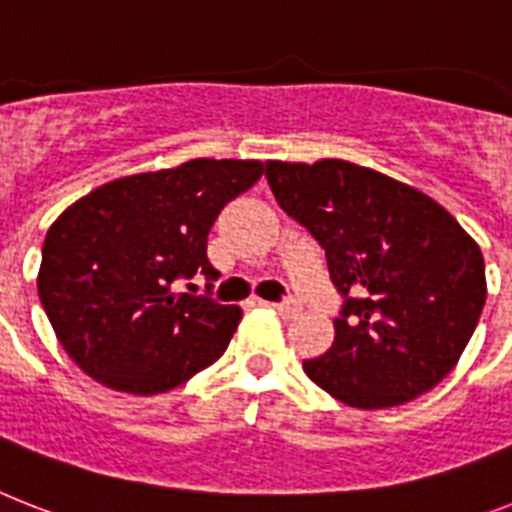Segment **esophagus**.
<instances>
[{
	"mask_svg": "<svg viewBox=\"0 0 512 512\" xmlns=\"http://www.w3.org/2000/svg\"><path fill=\"white\" fill-rule=\"evenodd\" d=\"M273 310H278L281 315H297L299 313V299L297 297H286L281 299V302H273Z\"/></svg>",
	"mask_w": 512,
	"mask_h": 512,
	"instance_id": "obj_1",
	"label": "esophagus"
}]
</instances>
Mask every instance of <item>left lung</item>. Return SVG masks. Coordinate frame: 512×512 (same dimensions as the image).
I'll return each mask as SVG.
<instances>
[{
	"label": "left lung",
	"mask_w": 512,
	"mask_h": 512,
	"mask_svg": "<svg viewBox=\"0 0 512 512\" xmlns=\"http://www.w3.org/2000/svg\"><path fill=\"white\" fill-rule=\"evenodd\" d=\"M270 191L326 249L342 297L331 350L302 368L360 410L402 405L455 368L486 299L484 255L442 205L355 162H265Z\"/></svg>",
	"instance_id": "obj_1"
}]
</instances>
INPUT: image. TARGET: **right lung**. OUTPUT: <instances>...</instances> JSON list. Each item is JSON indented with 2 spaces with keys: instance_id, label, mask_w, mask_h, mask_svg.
Returning a JSON list of instances; mask_svg holds the SVG:
<instances>
[{
  "instance_id": "add662e5",
  "label": "right lung",
  "mask_w": 512,
  "mask_h": 512,
  "mask_svg": "<svg viewBox=\"0 0 512 512\" xmlns=\"http://www.w3.org/2000/svg\"><path fill=\"white\" fill-rule=\"evenodd\" d=\"M257 160H189L99 186L41 249L39 299L73 363L115 392L160 394L226 352L242 310L210 297L207 234L263 176ZM205 275V295L176 293ZM193 291V285H187Z\"/></svg>"
}]
</instances>
